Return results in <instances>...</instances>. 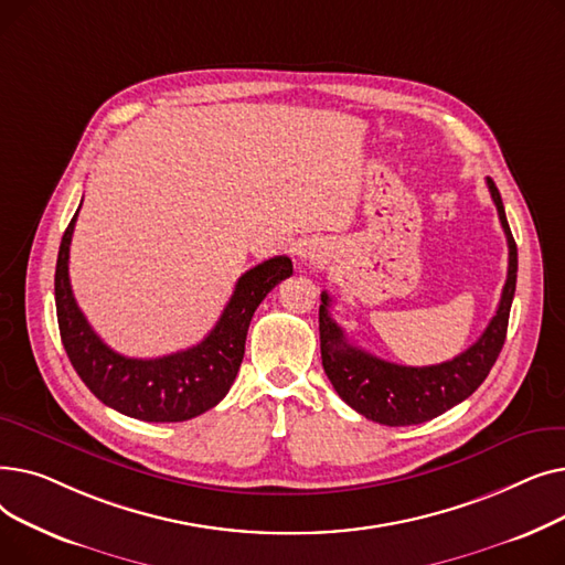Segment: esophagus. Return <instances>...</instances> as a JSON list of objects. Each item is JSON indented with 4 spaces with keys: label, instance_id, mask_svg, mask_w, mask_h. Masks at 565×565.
Wrapping results in <instances>:
<instances>
[{
    "label": "esophagus",
    "instance_id": "obj_1",
    "mask_svg": "<svg viewBox=\"0 0 565 565\" xmlns=\"http://www.w3.org/2000/svg\"><path fill=\"white\" fill-rule=\"evenodd\" d=\"M302 258L309 260V263H318L320 260V256L316 252H307V254H302Z\"/></svg>",
    "mask_w": 565,
    "mask_h": 565
}]
</instances>
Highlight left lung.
I'll return each instance as SVG.
<instances>
[{"instance_id": "8db88e82", "label": "left lung", "mask_w": 565, "mask_h": 565, "mask_svg": "<svg viewBox=\"0 0 565 565\" xmlns=\"http://www.w3.org/2000/svg\"><path fill=\"white\" fill-rule=\"evenodd\" d=\"M488 188L497 205L501 228L509 241V275L501 290L497 313L492 316L486 332L451 362L435 366H401L375 358L360 345H352L343 328H339L330 316L332 298L324 290L320 292L322 305L318 311V322L322 369L328 373L337 394L352 409L364 414L366 419L382 426H412L430 422L477 392L494 366L509 330L518 281V245L492 178H488Z\"/></svg>"}]
</instances>
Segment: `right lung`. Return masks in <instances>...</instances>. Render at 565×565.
Listing matches in <instances>:
<instances>
[{
	"mask_svg": "<svg viewBox=\"0 0 565 565\" xmlns=\"http://www.w3.org/2000/svg\"><path fill=\"white\" fill-rule=\"evenodd\" d=\"M77 213L58 247L54 300L58 334L82 382L98 401L139 422H188L215 407L228 394L243 364L256 307L279 281L292 275L290 258L263 260L237 279L217 324L201 343L156 360L124 358L103 343L73 298L68 254Z\"/></svg>",
	"mask_w": 565,
	"mask_h": 565,
	"instance_id": "right-lung-1",
	"label": "right lung"
}]
</instances>
